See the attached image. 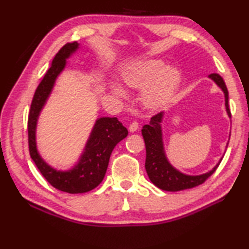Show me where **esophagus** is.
<instances>
[{
  "label": "esophagus",
  "instance_id": "obj_1",
  "mask_svg": "<svg viewBox=\"0 0 249 249\" xmlns=\"http://www.w3.org/2000/svg\"><path fill=\"white\" fill-rule=\"evenodd\" d=\"M139 128V124H138V122H133V123H131L130 125H129V131L130 133H135V131H137V129Z\"/></svg>",
  "mask_w": 249,
  "mask_h": 249
}]
</instances>
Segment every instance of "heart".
<instances>
[{
    "mask_svg": "<svg viewBox=\"0 0 249 249\" xmlns=\"http://www.w3.org/2000/svg\"><path fill=\"white\" fill-rule=\"evenodd\" d=\"M125 86L140 89L141 103L149 109H160L170 102L181 80V73L176 67L166 66L162 60L149 59L130 63L122 71ZM110 91L115 97L127 96L123 87L110 82Z\"/></svg>",
    "mask_w": 249,
    "mask_h": 249,
    "instance_id": "heart-1",
    "label": "heart"
}]
</instances>
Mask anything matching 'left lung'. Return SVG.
Returning <instances> with one entry per match:
<instances>
[{
  "mask_svg": "<svg viewBox=\"0 0 249 249\" xmlns=\"http://www.w3.org/2000/svg\"><path fill=\"white\" fill-rule=\"evenodd\" d=\"M209 78L211 80H213L216 83V86L220 88L221 91L224 92L226 111L229 118H231V112L228 105L229 95L225 81L218 73H211ZM163 114L165 113L160 112L153 116L150 123L144 125L141 130L145 143V170L147 176H149L151 182L155 186L162 190H166V192H179V190L198 186V185L204 183L209 177L212 176L223 158H220L218 163H216V166L212 170L203 174H199V176H189V174L178 171V169L171 165L166 156L161 130Z\"/></svg>",
  "mask_w": 249,
  "mask_h": 249,
  "instance_id": "1",
  "label": "left lung"
}]
</instances>
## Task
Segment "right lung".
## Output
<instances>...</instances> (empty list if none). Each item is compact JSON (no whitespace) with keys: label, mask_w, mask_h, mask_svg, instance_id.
<instances>
[{"label":"right lung","mask_w":249,"mask_h":249,"mask_svg":"<svg viewBox=\"0 0 249 249\" xmlns=\"http://www.w3.org/2000/svg\"><path fill=\"white\" fill-rule=\"evenodd\" d=\"M79 49V44L63 46L52 60L51 67L37 87L28 120L31 158L43 177L54 188L70 194H82L97 187L107 171L110 155L115 145L126 138L128 130L116 118H98L76 165L68 170H57L40 156L36 143V127L39 114L48 100L57 77L64 71L67 59Z\"/></svg>","instance_id":"right-lung-1"}]
</instances>
